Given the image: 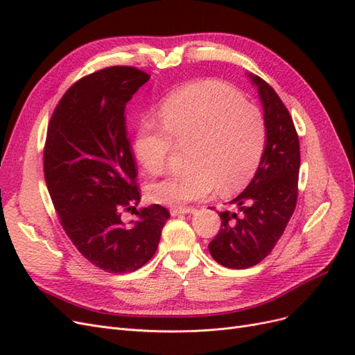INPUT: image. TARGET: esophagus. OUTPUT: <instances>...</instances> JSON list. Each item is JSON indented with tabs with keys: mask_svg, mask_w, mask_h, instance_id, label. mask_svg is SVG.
<instances>
[{
	"mask_svg": "<svg viewBox=\"0 0 355 355\" xmlns=\"http://www.w3.org/2000/svg\"><path fill=\"white\" fill-rule=\"evenodd\" d=\"M194 211H196V209H192V207H173V209H170L171 216H179V214H191Z\"/></svg>",
	"mask_w": 355,
	"mask_h": 355,
	"instance_id": "esophagus-1",
	"label": "esophagus"
}]
</instances>
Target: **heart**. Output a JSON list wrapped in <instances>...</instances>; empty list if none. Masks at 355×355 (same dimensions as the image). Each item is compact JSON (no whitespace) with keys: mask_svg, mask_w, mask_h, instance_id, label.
Wrapping results in <instances>:
<instances>
[{"mask_svg":"<svg viewBox=\"0 0 355 355\" xmlns=\"http://www.w3.org/2000/svg\"><path fill=\"white\" fill-rule=\"evenodd\" d=\"M159 120L139 124L133 151L149 173H158L176 146L187 145L185 170L148 185L153 201L167 206L243 188L259 164L266 127L262 112L227 84L196 81L168 94L159 106Z\"/></svg>","mask_w":355,"mask_h":355,"instance_id":"b5f03b06","label":"heart"}]
</instances>
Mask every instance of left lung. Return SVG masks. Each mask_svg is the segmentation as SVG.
Listing matches in <instances>:
<instances>
[{
  "label": "left lung",
  "mask_w": 355,
  "mask_h": 355,
  "mask_svg": "<svg viewBox=\"0 0 355 355\" xmlns=\"http://www.w3.org/2000/svg\"><path fill=\"white\" fill-rule=\"evenodd\" d=\"M262 102L265 149L252 182L220 211V230L209 250L218 263L244 270L263 261L280 240L297 201L299 137L287 108L270 84L249 73Z\"/></svg>",
  "instance_id": "1"
}]
</instances>
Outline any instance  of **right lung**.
Wrapping results in <instances>:
<instances>
[{
  "label": "right lung",
  "instance_id": "right-lung-1",
  "mask_svg": "<svg viewBox=\"0 0 355 355\" xmlns=\"http://www.w3.org/2000/svg\"><path fill=\"white\" fill-rule=\"evenodd\" d=\"M149 75L110 67L68 89L49 123L44 178L63 230L94 266L112 274L139 270L154 256L170 213L159 204L137 210L136 164L125 130V105Z\"/></svg>",
  "mask_w": 355,
  "mask_h": 355
}]
</instances>
